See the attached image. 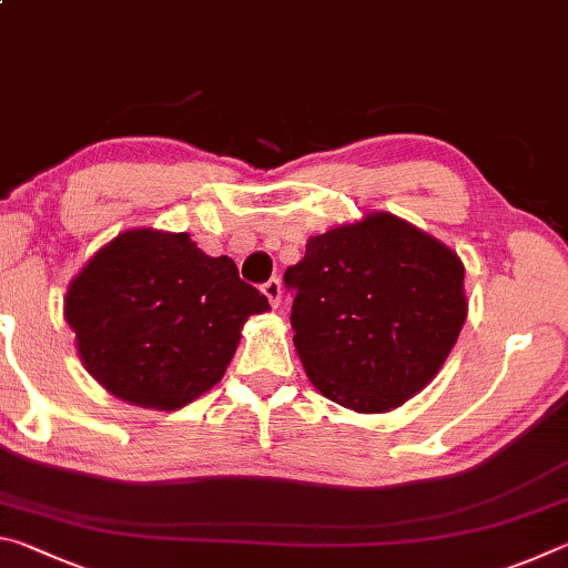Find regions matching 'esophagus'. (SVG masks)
<instances>
[{
    "instance_id": "esophagus-1",
    "label": "esophagus",
    "mask_w": 568,
    "mask_h": 568,
    "mask_svg": "<svg viewBox=\"0 0 568 568\" xmlns=\"http://www.w3.org/2000/svg\"><path fill=\"white\" fill-rule=\"evenodd\" d=\"M262 292L268 300V304H272L276 310L278 302H282V282H278V278H268L266 284H262Z\"/></svg>"
}]
</instances>
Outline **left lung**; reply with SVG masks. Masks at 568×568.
I'll use <instances>...</instances> for the list:
<instances>
[{"mask_svg":"<svg viewBox=\"0 0 568 568\" xmlns=\"http://www.w3.org/2000/svg\"><path fill=\"white\" fill-rule=\"evenodd\" d=\"M294 346L326 399L386 414L429 384L469 314L454 248L389 212L310 236L286 268Z\"/></svg>","mask_w":568,"mask_h":568,"instance_id":"left-lung-1","label":"left lung"}]
</instances>
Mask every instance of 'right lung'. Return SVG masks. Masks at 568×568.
<instances>
[{
    "mask_svg": "<svg viewBox=\"0 0 568 568\" xmlns=\"http://www.w3.org/2000/svg\"><path fill=\"white\" fill-rule=\"evenodd\" d=\"M268 302L229 256L186 232L126 229L64 294V320L89 376L142 409L176 412L222 382L252 314Z\"/></svg>",
    "mask_w": 568,
    "mask_h": 568,
    "instance_id": "1",
    "label": "right lung"
}]
</instances>
